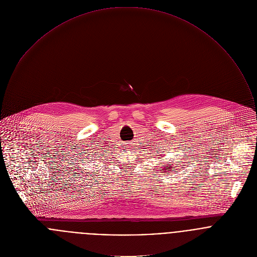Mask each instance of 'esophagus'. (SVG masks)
<instances>
[{"label": "esophagus", "mask_w": 257, "mask_h": 257, "mask_svg": "<svg viewBox=\"0 0 257 257\" xmlns=\"http://www.w3.org/2000/svg\"><path fill=\"white\" fill-rule=\"evenodd\" d=\"M128 149H133V148H132V146H128Z\"/></svg>", "instance_id": "1"}]
</instances>
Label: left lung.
I'll list each match as a JSON object with an SVG mask.
<instances>
[{"label":"left lung","mask_w":257,"mask_h":257,"mask_svg":"<svg viewBox=\"0 0 257 257\" xmlns=\"http://www.w3.org/2000/svg\"><path fill=\"white\" fill-rule=\"evenodd\" d=\"M164 168H163V171L161 172V173H164V174H166V173H169V172H173V169L175 168V166L173 165V163H169V164H167V165H162Z\"/></svg>","instance_id":"left-lung-1"}]
</instances>
